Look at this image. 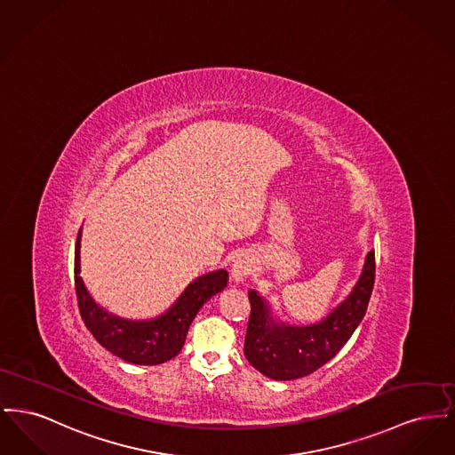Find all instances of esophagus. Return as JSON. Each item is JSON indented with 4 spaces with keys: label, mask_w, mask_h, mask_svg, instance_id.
Listing matches in <instances>:
<instances>
[{
    "label": "esophagus",
    "mask_w": 455,
    "mask_h": 455,
    "mask_svg": "<svg viewBox=\"0 0 455 455\" xmlns=\"http://www.w3.org/2000/svg\"><path fill=\"white\" fill-rule=\"evenodd\" d=\"M252 271V260L249 259V256L245 254H238L232 264V278L234 282H243V278H247Z\"/></svg>",
    "instance_id": "obj_1"
}]
</instances>
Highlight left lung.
I'll use <instances>...</instances> for the list:
<instances>
[{
    "label": "left lung",
    "instance_id": "8db88e82",
    "mask_svg": "<svg viewBox=\"0 0 455 455\" xmlns=\"http://www.w3.org/2000/svg\"><path fill=\"white\" fill-rule=\"evenodd\" d=\"M375 282V251H370L362 276L347 300L338 305L319 324L275 323L267 302L249 291L251 315L243 355L262 375L275 380H293L325 365L347 345L367 312Z\"/></svg>",
    "mask_w": 455,
    "mask_h": 455
}]
</instances>
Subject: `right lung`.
I'll return each mask as SVG.
<instances>
[{"mask_svg": "<svg viewBox=\"0 0 455 455\" xmlns=\"http://www.w3.org/2000/svg\"><path fill=\"white\" fill-rule=\"evenodd\" d=\"M80 238L82 230L75 245V288L82 319L102 347L130 363L158 365L172 360L184 347L199 308L228 282L225 269L203 275L184 290L164 315L152 321H128L108 314L90 297L80 276Z\"/></svg>", "mask_w": 455, "mask_h": 455, "instance_id": "obj_1", "label": "right lung"}]
</instances>
